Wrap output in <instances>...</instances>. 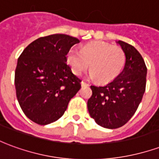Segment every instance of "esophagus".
<instances>
[{"instance_id":"obj_1","label":"esophagus","mask_w":159,"mask_h":159,"mask_svg":"<svg viewBox=\"0 0 159 159\" xmlns=\"http://www.w3.org/2000/svg\"><path fill=\"white\" fill-rule=\"evenodd\" d=\"M81 85H82V86H89V83H87L86 82H84V81H82V82H81Z\"/></svg>"}]
</instances>
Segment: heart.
I'll list each match as a JSON object with an SVG mask.
<instances>
[{"label":"heart","mask_w":159,"mask_h":159,"mask_svg":"<svg viewBox=\"0 0 159 159\" xmlns=\"http://www.w3.org/2000/svg\"><path fill=\"white\" fill-rule=\"evenodd\" d=\"M66 63L72 72L80 76L89 68L90 76L102 83L113 81L123 71L126 56L118 46H111L105 42L88 43L81 50L72 47L67 51Z\"/></svg>","instance_id":"b5f03b06"}]
</instances>
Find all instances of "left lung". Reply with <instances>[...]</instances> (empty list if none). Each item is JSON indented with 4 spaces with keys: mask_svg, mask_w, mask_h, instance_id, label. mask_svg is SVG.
Returning <instances> with one entry per match:
<instances>
[{
    "mask_svg": "<svg viewBox=\"0 0 159 159\" xmlns=\"http://www.w3.org/2000/svg\"><path fill=\"white\" fill-rule=\"evenodd\" d=\"M126 56L123 71L105 86L91 85L88 110L100 126L120 128L133 117L146 90L147 69L142 56L133 46L118 41Z\"/></svg>",
    "mask_w": 159,
    "mask_h": 159,
    "instance_id": "left-lung-1",
    "label": "left lung"
}]
</instances>
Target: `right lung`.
I'll list each match as a JSON object with an SVG mask.
<instances>
[{"label":"right lung","mask_w":159,"mask_h":159,"mask_svg":"<svg viewBox=\"0 0 159 159\" xmlns=\"http://www.w3.org/2000/svg\"><path fill=\"white\" fill-rule=\"evenodd\" d=\"M79 40L54 34L35 40L19 56L15 70L19 106L34 123L47 125L62 117L81 80L66 64L67 51Z\"/></svg>","instance_id":"right-lung-1"}]
</instances>
